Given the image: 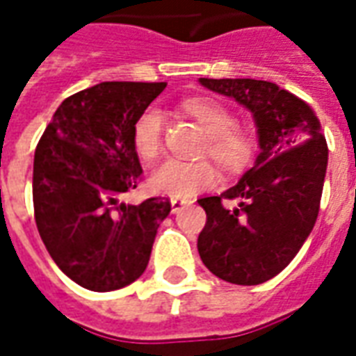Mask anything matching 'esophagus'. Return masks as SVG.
<instances>
[{
    "instance_id": "obj_1",
    "label": "esophagus",
    "mask_w": 356,
    "mask_h": 356,
    "mask_svg": "<svg viewBox=\"0 0 356 356\" xmlns=\"http://www.w3.org/2000/svg\"><path fill=\"white\" fill-rule=\"evenodd\" d=\"M188 204H191V202L183 200V198H171V211H173V213H179V211L185 208V206H188Z\"/></svg>"
}]
</instances>
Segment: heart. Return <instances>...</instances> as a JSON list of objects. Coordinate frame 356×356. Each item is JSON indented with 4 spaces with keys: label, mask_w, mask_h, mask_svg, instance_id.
I'll list each match as a JSON object with an SVG mask.
<instances>
[{
    "label": "heart",
    "mask_w": 356,
    "mask_h": 356,
    "mask_svg": "<svg viewBox=\"0 0 356 356\" xmlns=\"http://www.w3.org/2000/svg\"><path fill=\"white\" fill-rule=\"evenodd\" d=\"M185 110L208 133L204 152L227 171L244 168L254 156V139L240 129L234 114L213 99H191ZM163 116L158 108H147L133 125V145L145 160H152L162 150ZM217 170L208 160L170 158L150 173V186L171 198H191L217 183Z\"/></svg>",
    "instance_id": "heart-1"
}]
</instances>
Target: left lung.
<instances>
[{"instance_id":"1","label":"left lung","mask_w":356,"mask_h":356,"mask_svg":"<svg viewBox=\"0 0 356 356\" xmlns=\"http://www.w3.org/2000/svg\"><path fill=\"white\" fill-rule=\"evenodd\" d=\"M198 81L250 110L259 143L254 168L236 185L198 200L208 216L198 254L221 280L257 286L288 267L313 231L328 168L326 139L314 110L273 81ZM223 200L239 206L225 209Z\"/></svg>"}]
</instances>
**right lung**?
I'll return each instance as SVG.
<instances>
[{
    "label": "right lung",
    "mask_w": 356,
    "mask_h": 356,
    "mask_svg": "<svg viewBox=\"0 0 356 356\" xmlns=\"http://www.w3.org/2000/svg\"><path fill=\"white\" fill-rule=\"evenodd\" d=\"M163 81H102L60 102L34 154L35 225L57 267L81 288L120 290L148 265L168 198L139 206L120 196L143 168L133 125Z\"/></svg>",
    "instance_id": "1"
}]
</instances>
